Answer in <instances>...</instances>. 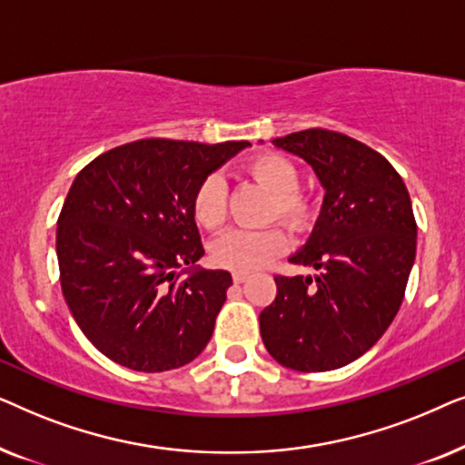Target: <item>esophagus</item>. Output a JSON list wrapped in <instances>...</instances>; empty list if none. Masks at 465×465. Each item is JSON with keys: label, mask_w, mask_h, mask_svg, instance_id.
I'll return each mask as SVG.
<instances>
[{"label": "esophagus", "mask_w": 465, "mask_h": 465, "mask_svg": "<svg viewBox=\"0 0 465 465\" xmlns=\"http://www.w3.org/2000/svg\"><path fill=\"white\" fill-rule=\"evenodd\" d=\"M247 279H250L247 272H232V282L234 283H243V282H247Z\"/></svg>", "instance_id": "esophagus-1"}]
</instances>
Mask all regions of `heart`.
<instances>
[{"instance_id": "b5f03b06", "label": "heart", "mask_w": 465, "mask_h": 465, "mask_svg": "<svg viewBox=\"0 0 465 465\" xmlns=\"http://www.w3.org/2000/svg\"><path fill=\"white\" fill-rule=\"evenodd\" d=\"M252 177L272 193L271 220H282L292 231H302L313 218V203L298 190L301 173L288 156L266 152L247 164ZM193 215L205 231H218L226 220V186L220 173H209L193 194ZM288 234L282 226L232 228L212 243V262L234 272H252L285 252Z\"/></svg>"}]
</instances>
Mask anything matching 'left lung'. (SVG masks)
Returning <instances> with one entry per match:
<instances>
[{
	"label": "left lung",
	"mask_w": 465,
	"mask_h": 465,
	"mask_svg": "<svg viewBox=\"0 0 465 465\" xmlns=\"http://www.w3.org/2000/svg\"><path fill=\"white\" fill-rule=\"evenodd\" d=\"M272 143L315 169L326 199L309 243L290 258L317 275H275L260 334L285 368L336 371L364 355L402 304L417 247L411 196L383 154L342 133L307 129Z\"/></svg>",
	"instance_id": "obj_1"
}]
</instances>
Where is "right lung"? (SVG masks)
I'll return each mask as SVG.
<instances>
[{"label":"right lung","instance_id":"obj_1","mask_svg":"<svg viewBox=\"0 0 465 465\" xmlns=\"http://www.w3.org/2000/svg\"><path fill=\"white\" fill-rule=\"evenodd\" d=\"M245 145L137 139L75 175L56 226L61 290L105 358L131 371L164 372L205 349L232 277L180 272L205 253L193 194Z\"/></svg>","mask_w":465,"mask_h":465}]
</instances>
